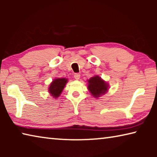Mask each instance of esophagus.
Instances as JSON below:
<instances>
[{
    "label": "esophagus",
    "instance_id": "34e87169",
    "mask_svg": "<svg viewBox=\"0 0 157 157\" xmlns=\"http://www.w3.org/2000/svg\"><path fill=\"white\" fill-rule=\"evenodd\" d=\"M74 78H75V79H79V78H80V74H79V73H75V74H74Z\"/></svg>",
    "mask_w": 157,
    "mask_h": 157
}]
</instances>
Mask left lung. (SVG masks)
<instances>
[{"label":"left lung","instance_id":"8db88e82","mask_svg":"<svg viewBox=\"0 0 157 157\" xmlns=\"http://www.w3.org/2000/svg\"><path fill=\"white\" fill-rule=\"evenodd\" d=\"M88 82V89L95 98H98L101 95L105 94L107 91L108 84L99 76L92 77L89 79Z\"/></svg>","mask_w":157,"mask_h":157}]
</instances>
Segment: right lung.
<instances>
[{"label":"right lung","mask_w":157,"mask_h":157,"mask_svg":"<svg viewBox=\"0 0 157 157\" xmlns=\"http://www.w3.org/2000/svg\"><path fill=\"white\" fill-rule=\"evenodd\" d=\"M67 81V79L65 78L55 79L54 81H52L48 89L50 94L54 98H57L58 96H59Z\"/></svg>","instance_id":"right-lung-1"}]
</instances>
